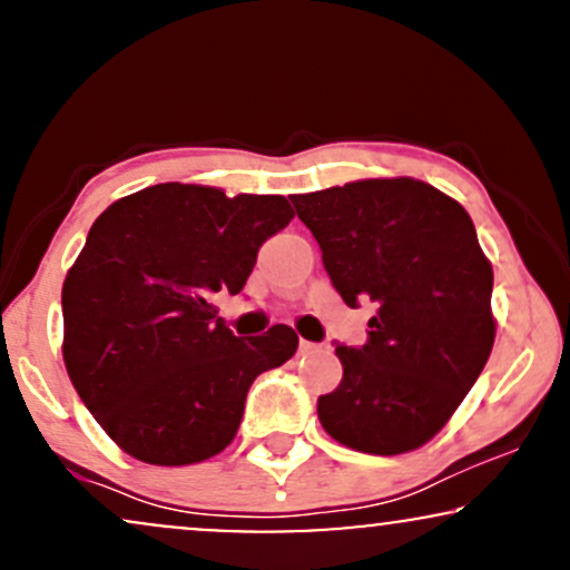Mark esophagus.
Wrapping results in <instances>:
<instances>
[{"label": "esophagus", "instance_id": "obj_1", "mask_svg": "<svg viewBox=\"0 0 570 570\" xmlns=\"http://www.w3.org/2000/svg\"><path fill=\"white\" fill-rule=\"evenodd\" d=\"M312 352H317V344H312V341H304V338H301V344H298V354H312Z\"/></svg>", "mask_w": 570, "mask_h": 570}]
</instances>
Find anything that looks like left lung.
<instances>
[{"label":"left lung","instance_id":"8db88e82","mask_svg":"<svg viewBox=\"0 0 570 570\" xmlns=\"http://www.w3.org/2000/svg\"><path fill=\"white\" fill-rule=\"evenodd\" d=\"M291 199L341 298L379 304L363 350L336 346L344 379L317 400L320 424L360 453L416 451L456 413L497 338L493 269L470 213L416 178Z\"/></svg>","mask_w":570,"mask_h":570}]
</instances>
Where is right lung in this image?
Listing matches in <instances>:
<instances>
[{
  "instance_id": "obj_1",
  "label": "right lung",
  "mask_w": 570,
  "mask_h": 570,
  "mask_svg": "<svg viewBox=\"0 0 570 570\" xmlns=\"http://www.w3.org/2000/svg\"><path fill=\"white\" fill-rule=\"evenodd\" d=\"M279 194L157 184L96 218L63 283V363L87 411L127 456L154 466L232 443L258 373L298 350L293 327L237 338L213 304L237 296L258 247L285 229Z\"/></svg>"
}]
</instances>
